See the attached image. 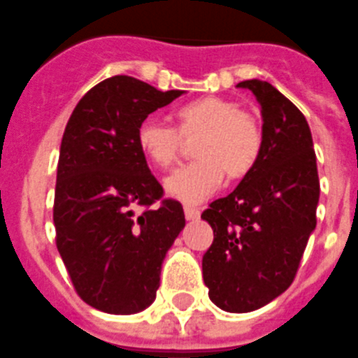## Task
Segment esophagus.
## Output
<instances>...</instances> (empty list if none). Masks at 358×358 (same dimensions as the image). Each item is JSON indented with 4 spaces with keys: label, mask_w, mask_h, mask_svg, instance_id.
Segmentation results:
<instances>
[{
    "label": "esophagus",
    "mask_w": 358,
    "mask_h": 358,
    "mask_svg": "<svg viewBox=\"0 0 358 358\" xmlns=\"http://www.w3.org/2000/svg\"><path fill=\"white\" fill-rule=\"evenodd\" d=\"M185 216H187V220H197L199 218V208L187 205V207H185Z\"/></svg>",
    "instance_id": "1"
}]
</instances>
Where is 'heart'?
Instances as JSON below:
<instances>
[{
	"instance_id": "heart-1",
	"label": "heart",
	"mask_w": 358,
	"mask_h": 358,
	"mask_svg": "<svg viewBox=\"0 0 358 358\" xmlns=\"http://www.w3.org/2000/svg\"><path fill=\"white\" fill-rule=\"evenodd\" d=\"M176 129L155 118L136 127V145L153 168L176 164L181 138L197 136L196 162L181 166L164 181L168 196L182 203H201L229 179H244L257 166L264 145V131L257 116L240 110L238 103L216 96L185 103L173 113Z\"/></svg>"
}]
</instances>
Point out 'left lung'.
Instances as JSON below:
<instances>
[{
    "label": "left lung",
    "instance_id": "obj_1",
    "mask_svg": "<svg viewBox=\"0 0 358 358\" xmlns=\"http://www.w3.org/2000/svg\"><path fill=\"white\" fill-rule=\"evenodd\" d=\"M236 87L250 88L260 103L264 145L250 176L201 214L214 231L203 281L222 310L251 313L292 285L316 227L320 179L301 110L270 83Z\"/></svg>",
    "mask_w": 358,
    "mask_h": 358
}]
</instances>
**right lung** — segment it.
<instances>
[{
    "label": "right lung",
    "mask_w": 358,
    "mask_h": 358,
    "mask_svg": "<svg viewBox=\"0 0 358 358\" xmlns=\"http://www.w3.org/2000/svg\"><path fill=\"white\" fill-rule=\"evenodd\" d=\"M181 94L108 77L66 124L53 205L57 250L79 297L103 313L134 314L155 301L166 251L185 227L181 203L162 199L136 145L140 122Z\"/></svg>",
    "instance_id": "add662e5"
}]
</instances>
